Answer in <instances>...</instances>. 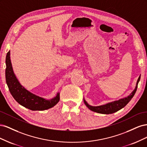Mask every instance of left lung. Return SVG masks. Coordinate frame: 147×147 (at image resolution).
I'll return each instance as SVG.
<instances>
[{
    "mask_svg": "<svg viewBox=\"0 0 147 147\" xmlns=\"http://www.w3.org/2000/svg\"><path fill=\"white\" fill-rule=\"evenodd\" d=\"M140 75L137 80L134 90H133V91L129 95L126 97H124V98L120 99L118 100L110 102L106 104L99 105V106H92L89 104L85 100V99H84V98H83L84 103L86 105V107L89 109L91 110V111H93V112H94L102 113V114H107V115L113 113L115 112H117V111L119 110L120 109L124 107L129 103V102L132 99V98L133 97V96H134L135 93L137 91V85H138V83H139L140 81Z\"/></svg>",
    "mask_w": 147,
    "mask_h": 147,
    "instance_id": "obj_1",
    "label": "left lung"
}]
</instances>
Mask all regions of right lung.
<instances>
[{
    "instance_id": "add662e5",
    "label": "right lung",
    "mask_w": 147,
    "mask_h": 147,
    "mask_svg": "<svg viewBox=\"0 0 147 147\" xmlns=\"http://www.w3.org/2000/svg\"><path fill=\"white\" fill-rule=\"evenodd\" d=\"M5 78L11 94L17 102L31 110H45L54 107L59 100V92L51 99L33 94L22 86L14 73L10 59V51L6 56Z\"/></svg>"
}]
</instances>
